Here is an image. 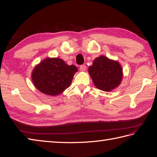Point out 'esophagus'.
<instances>
[{
	"instance_id": "34e87169",
	"label": "esophagus",
	"mask_w": 157,
	"mask_h": 157,
	"mask_svg": "<svg viewBox=\"0 0 157 157\" xmlns=\"http://www.w3.org/2000/svg\"><path fill=\"white\" fill-rule=\"evenodd\" d=\"M86 70V66L84 65V64H82V65L79 66V71H85Z\"/></svg>"
}]
</instances>
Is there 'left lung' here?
<instances>
[{
  "instance_id": "left-lung-1",
  "label": "left lung",
  "mask_w": 157,
  "mask_h": 157,
  "mask_svg": "<svg viewBox=\"0 0 157 157\" xmlns=\"http://www.w3.org/2000/svg\"><path fill=\"white\" fill-rule=\"evenodd\" d=\"M88 72L97 88L103 91H111L118 87L122 79V69L117 61L104 56L97 58Z\"/></svg>"
}]
</instances>
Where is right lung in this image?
<instances>
[{
    "label": "right lung",
    "instance_id": "1",
    "mask_svg": "<svg viewBox=\"0 0 157 157\" xmlns=\"http://www.w3.org/2000/svg\"><path fill=\"white\" fill-rule=\"evenodd\" d=\"M77 71L75 65H68L58 58H48L35 67L32 79L41 93L56 96L69 87Z\"/></svg>",
    "mask_w": 157,
    "mask_h": 157
}]
</instances>
